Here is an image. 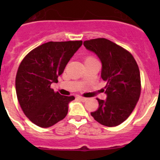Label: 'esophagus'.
<instances>
[{"label": "esophagus", "mask_w": 160, "mask_h": 160, "mask_svg": "<svg viewBox=\"0 0 160 160\" xmlns=\"http://www.w3.org/2000/svg\"><path fill=\"white\" fill-rule=\"evenodd\" d=\"M77 98H78L79 100H80L81 101H86L87 100H88V98H83V97H82V96H77Z\"/></svg>", "instance_id": "1"}]
</instances>
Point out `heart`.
Returning <instances> with one entry per match:
<instances>
[{
    "mask_svg": "<svg viewBox=\"0 0 160 160\" xmlns=\"http://www.w3.org/2000/svg\"><path fill=\"white\" fill-rule=\"evenodd\" d=\"M85 59H95V58L93 57V56H88Z\"/></svg>",
    "mask_w": 160,
    "mask_h": 160,
    "instance_id": "b5f03b06",
    "label": "heart"
}]
</instances>
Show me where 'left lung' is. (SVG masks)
Wrapping results in <instances>:
<instances>
[{
  "mask_svg": "<svg viewBox=\"0 0 160 160\" xmlns=\"http://www.w3.org/2000/svg\"><path fill=\"white\" fill-rule=\"evenodd\" d=\"M86 49L98 55L102 62L101 78L107 99L97 98L98 110L90 113L98 122L114 127L125 122L135 108L141 93V78L133 56L122 46L104 38L83 42Z\"/></svg>",
  "mask_w": 160,
  "mask_h": 160,
  "instance_id": "8db88e82",
  "label": "left lung"
}]
</instances>
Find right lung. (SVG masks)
<instances>
[{"mask_svg": "<svg viewBox=\"0 0 160 160\" xmlns=\"http://www.w3.org/2000/svg\"><path fill=\"white\" fill-rule=\"evenodd\" d=\"M82 41L49 42L35 48L19 65L15 78L17 98L22 111L35 125L49 128L68 113L73 96H63L51 88L58 82Z\"/></svg>", "mask_w": 160, "mask_h": 160, "instance_id": "1", "label": "right lung"}]
</instances>
